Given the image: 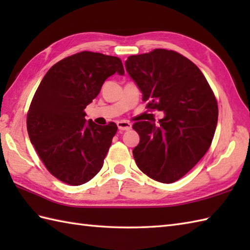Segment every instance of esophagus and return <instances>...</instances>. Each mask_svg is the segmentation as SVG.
<instances>
[{
	"label": "esophagus",
	"instance_id": "esophagus-1",
	"mask_svg": "<svg viewBox=\"0 0 250 250\" xmlns=\"http://www.w3.org/2000/svg\"><path fill=\"white\" fill-rule=\"evenodd\" d=\"M117 126H118L119 130L122 131H129L132 129V125L126 121H118L117 122Z\"/></svg>",
	"mask_w": 250,
	"mask_h": 250
}]
</instances>
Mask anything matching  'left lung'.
<instances>
[{
	"label": "left lung",
	"mask_w": 250,
	"mask_h": 250,
	"mask_svg": "<svg viewBox=\"0 0 250 250\" xmlns=\"http://www.w3.org/2000/svg\"><path fill=\"white\" fill-rule=\"evenodd\" d=\"M125 70L147 107L164 113L159 125H133L140 135V144L133 149L137 167L157 182H176L211 144L218 120L215 95L199 67L173 50L130 56Z\"/></svg>",
	"instance_id": "1"
}]
</instances>
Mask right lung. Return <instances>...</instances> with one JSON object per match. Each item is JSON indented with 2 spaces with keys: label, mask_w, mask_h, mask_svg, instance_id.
Returning <instances> with one entry per match:
<instances>
[{
  "label": "right lung",
  "mask_w": 250,
  "mask_h": 250,
  "mask_svg": "<svg viewBox=\"0 0 250 250\" xmlns=\"http://www.w3.org/2000/svg\"><path fill=\"white\" fill-rule=\"evenodd\" d=\"M115 73L125 74L119 58L82 51L51 66L36 90L26 129L46 168L63 183L83 185L103 167L117 125L87 121L84 108Z\"/></svg>",
  "instance_id": "right-lung-1"
}]
</instances>
